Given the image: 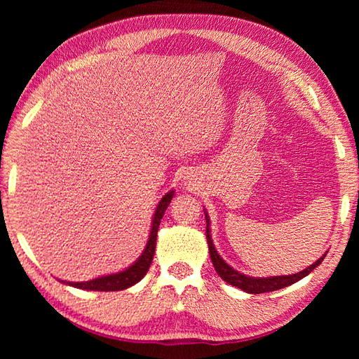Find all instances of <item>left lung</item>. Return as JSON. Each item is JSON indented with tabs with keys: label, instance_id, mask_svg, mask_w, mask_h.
I'll return each mask as SVG.
<instances>
[{
	"label": "left lung",
	"instance_id": "1",
	"mask_svg": "<svg viewBox=\"0 0 359 359\" xmlns=\"http://www.w3.org/2000/svg\"><path fill=\"white\" fill-rule=\"evenodd\" d=\"M205 212V219H207V241H208V248H210V256H211V261L212 265H215V269L217 271V274L220 278H222L226 284H231L234 287H238L243 292L251 293V294H259V293H266V292H274V290H279V288H284L294 284V282L301 280L302 278H306L307 274H310L313 271L316 266H319L324 261V256H321L318 259L315 264H311L310 266H307L306 270H302L296 274H288V276H270V278H251L247 276V274H242L238 270H234L233 266L228 265L222 257L219 256V253L216 251L215 245H212V241H211V234H210V219H208V212Z\"/></svg>",
	"mask_w": 359,
	"mask_h": 359
}]
</instances>
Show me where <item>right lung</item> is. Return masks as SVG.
I'll list each match as a JSON object with an SVG mask.
<instances>
[{"instance_id":"right-lung-1","label":"right lung","mask_w":359,"mask_h":359,"mask_svg":"<svg viewBox=\"0 0 359 359\" xmlns=\"http://www.w3.org/2000/svg\"><path fill=\"white\" fill-rule=\"evenodd\" d=\"M174 196V191L171 189L170 193H166L162 201L158 202L157 208L154 211V217H152V224H151V233H149V239L147 247H144L142 256L137 259V261L128 266L126 270L118 271V273H112L108 274V276H102V278H95L86 282H66L62 280L66 285H72L75 288H81V290H93V292H118V290H125L128 287H131L137 284L144 274L148 273L152 257H154V251H156V242H157V230L160 225V219L163 217L165 210L168 208V205L171 203V199Z\"/></svg>"}]
</instances>
